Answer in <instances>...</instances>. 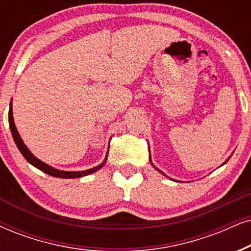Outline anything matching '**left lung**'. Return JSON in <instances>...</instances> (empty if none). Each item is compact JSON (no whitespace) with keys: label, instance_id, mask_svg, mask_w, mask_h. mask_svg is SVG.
Returning a JSON list of instances; mask_svg holds the SVG:
<instances>
[{"label":"left lung","instance_id":"obj_1","mask_svg":"<svg viewBox=\"0 0 251 251\" xmlns=\"http://www.w3.org/2000/svg\"><path fill=\"white\" fill-rule=\"evenodd\" d=\"M149 161H151V157H149ZM151 166H154V164L153 163H151ZM155 169H156V170H158L157 169V168H155ZM158 171H160V173H162V171H161V170H158ZM163 174V173H162Z\"/></svg>","mask_w":251,"mask_h":251}]
</instances>
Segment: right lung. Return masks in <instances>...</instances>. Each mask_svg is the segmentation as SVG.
Here are the masks:
<instances>
[{"mask_svg":"<svg viewBox=\"0 0 251 251\" xmlns=\"http://www.w3.org/2000/svg\"><path fill=\"white\" fill-rule=\"evenodd\" d=\"M8 117H9V126H10V131H11L12 138H14L15 144H16V146H17V148L20 149L22 155H23V156L25 157V160H26L28 163H31L33 167L38 168V169L43 171V173L47 174V175L53 176V177H58V178H78V177H83V176L90 175V174L95 173V171L100 170V168H102L106 162L107 155H106L105 160H104L103 162L100 164V166L91 168V169H88V170H83V171H63V170L55 169V168L50 167V166H49V164L44 163L43 161H40L39 158H37L32 153H31L30 151H28V148L26 147V146L24 145V142H23V140H22L20 133H18L17 128H16V126H15L14 117H12V104L11 103H10V109H9V116ZM107 153H109V151H107Z\"/></svg>","mask_w":251,"mask_h":251,"instance_id":"add662e5","label":"right lung"}]
</instances>
